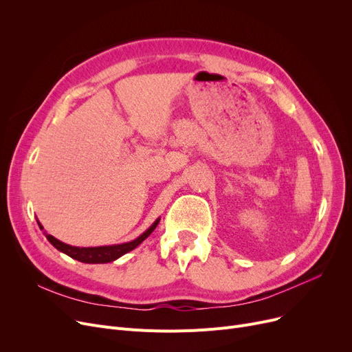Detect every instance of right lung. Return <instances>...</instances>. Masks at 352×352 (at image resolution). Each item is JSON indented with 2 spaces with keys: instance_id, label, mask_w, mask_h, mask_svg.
<instances>
[{
  "instance_id": "obj_1",
  "label": "right lung",
  "mask_w": 352,
  "mask_h": 352,
  "mask_svg": "<svg viewBox=\"0 0 352 352\" xmlns=\"http://www.w3.org/2000/svg\"><path fill=\"white\" fill-rule=\"evenodd\" d=\"M38 223V221H36ZM160 223V218L154 221V224L148 228L145 232H142L138 238H135L134 241H129V243H124V244H117V245H105V247H88V248H84V247H72V245H68V244H64L61 243L60 239L54 238L52 235L50 234H45L48 241L57 248L58 251L67 254L68 256L74 258V260L77 261H81V263H85V264H105V263H111V261H116L117 258L122 256L124 254L133 251L134 248H137L144 239L150 235L158 226ZM40 228L44 230V227L38 223Z\"/></svg>"
}]
</instances>
